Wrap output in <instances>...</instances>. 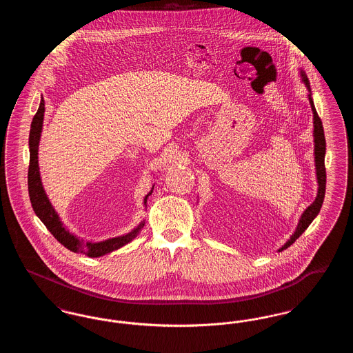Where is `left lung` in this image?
<instances>
[{
    "instance_id": "8db88e82",
    "label": "left lung",
    "mask_w": 353,
    "mask_h": 353,
    "mask_svg": "<svg viewBox=\"0 0 353 353\" xmlns=\"http://www.w3.org/2000/svg\"><path fill=\"white\" fill-rule=\"evenodd\" d=\"M301 77H302V82L305 84L307 90H308V99L311 104V110L314 114V143H315V167H316V179H318V196L315 199V201L312 202L304 212H303L302 217L299 219V223L296 226L295 233L290 236V239L285 242V245L278 250L282 252L287 248H290L301 235L304 233V230L310 226V223L314 221V219L319 214L320 208L323 205L324 200V194H325V167H324V156H325V137H324V130H323V124L320 120L319 115L316 112L315 104L311 98V87H310V81L307 78V75L301 71Z\"/></svg>"
}]
</instances>
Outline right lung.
<instances>
[{
  "label": "right lung",
  "instance_id": "add662e5",
  "mask_svg": "<svg viewBox=\"0 0 353 353\" xmlns=\"http://www.w3.org/2000/svg\"><path fill=\"white\" fill-rule=\"evenodd\" d=\"M43 114H45V101L43 98L39 103V108L37 114L34 115L32 127H30V134H29V148H30V164H29V172H28V186H29V197L32 201L34 212L37 217L41 219L51 234L55 236V239L62 243L70 252H81L90 258H98L104 254L118 250L124 245L130 243L134 239L141 228L144 226V221L140 222V225L134 229L128 234L120 235L115 238H110L101 242H85L72 233H70L68 229L63 226L62 221L59 219L58 213L52 208L50 200L48 199L45 189L41 181L39 174V167H38V145L39 139L42 132L43 125ZM152 190L145 196L144 205L147 206V199L151 196Z\"/></svg>",
  "mask_w": 353,
  "mask_h": 353
}]
</instances>
